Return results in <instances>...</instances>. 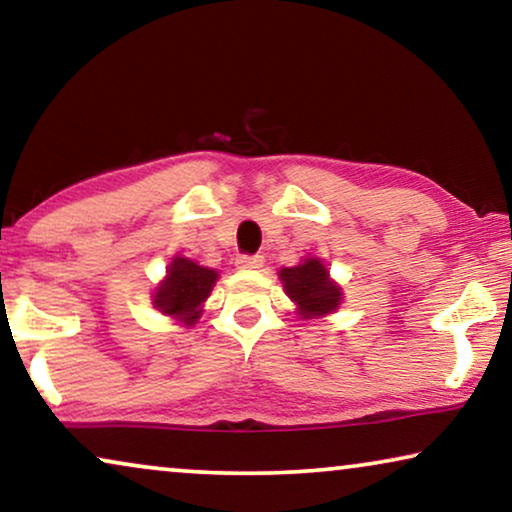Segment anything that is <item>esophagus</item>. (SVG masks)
I'll return each instance as SVG.
<instances>
[{
	"instance_id": "34e87169",
	"label": "esophagus",
	"mask_w": 512,
	"mask_h": 512,
	"mask_svg": "<svg viewBox=\"0 0 512 512\" xmlns=\"http://www.w3.org/2000/svg\"><path fill=\"white\" fill-rule=\"evenodd\" d=\"M265 263V258L263 256H237V261H235V265L240 270H256V268H261V265Z\"/></svg>"
}]
</instances>
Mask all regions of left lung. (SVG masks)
<instances>
[{
    "label": "left lung",
    "mask_w": 512,
    "mask_h": 512,
    "mask_svg": "<svg viewBox=\"0 0 512 512\" xmlns=\"http://www.w3.org/2000/svg\"><path fill=\"white\" fill-rule=\"evenodd\" d=\"M286 296L298 305L303 319H317L335 312L342 303L340 286L328 275L326 265L319 258H303L293 268L279 270Z\"/></svg>",
    "instance_id": "left-lung-1"
}]
</instances>
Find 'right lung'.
<instances>
[{
    "label": "right lung",
    "mask_w": 512,
    "mask_h": 512,
    "mask_svg": "<svg viewBox=\"0 0 512 512\" xmlns=\"http://www.w3.org/2000/svg\"><path fill=\"white\" fill-rule=\"evenodd\" d=\"M219 272L202 268L184 256H174L163 282L158 284L153 305L167 317L179 319L184 326H193L200 317L202 303L212 293Z\"/></svg>",
    "instance_id": "right-lung-1"
}]
</instances>
